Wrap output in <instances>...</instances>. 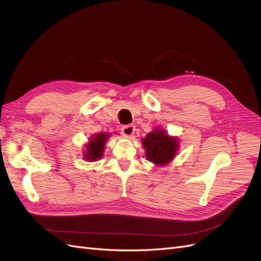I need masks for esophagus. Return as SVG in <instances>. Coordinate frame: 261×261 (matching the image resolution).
Listing matches in <instances>:
<instances>
[{
	"mask_svg": "<svg viewBox=\"0 0 261 261\" xmlns=\"http://www.w3.org/2000/svg\"><path fill=\"white\" fill-rule=\"evenodd\" d=\"M123 135L126 137H130L134 133H135V126L134 125H125L122 127Z\"/></svg>",
	"mask_w": 261,
	"mask_h": 261,
	"instance_id": "esophagus-1",
	"label": "esophagus"
}]
</instances>
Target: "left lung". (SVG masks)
I'll return each mask as SVG.
<instances>
[{"instance_id": "obj_1", "label": "left lung", "mask_w": 261, "mask_h": 261, "mask_svg": "<svg viewBox=\"0 0 261 261\" xmlns=\"http://www.w3.org/2000/svg\"><path fill=\"white\" fill-rule=\"evenodd\" d=\"M145 148L147 160L158 167L169 164L176 155L179 149V140L175 136H170L162 128L155 127L141 139Z\"/></svg>"}]
</instances>
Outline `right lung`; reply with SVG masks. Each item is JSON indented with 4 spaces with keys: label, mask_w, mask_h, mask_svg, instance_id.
I'll use <instances>...</instances> for the list:
<instances>
[{
    "label": "right lung",
    "mask_w": 261,
    "mask_h": 261,
    "mask_svg": "<svg viewBox=\"0 0 261 261\" xmlns=\"http://www.w3.org/2000/svg\"><path fill=\"white\" fill-rule=\"evenodd\" d=\"M111 136V134L107 133L93 134L85 146L86 150L84 151V160L89 162L100 160L103 156L106 143Z\"/></svg>",
    "instance_id": "1"
}]
</instances>
